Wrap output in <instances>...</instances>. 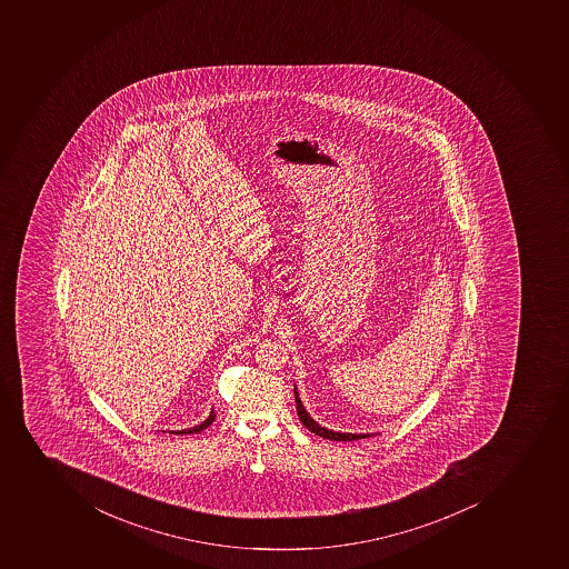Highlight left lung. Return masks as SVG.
Instances as JSON below:
<instances>
[{"instance_id": "8db88e82", "label": "left lung", "mask_w": 569, "mask_h": 569, "mask_svg": "<svg viewBox=\"0 0 569 569\" xmlns=\"http://www.w3.org/2000/svg\"><path fill=\"white\" fill-rule=\"evenodd\" d=\"M295 399H297V411L298 417H300L301 423L309 429L310 432H315L318 437L327 438V440L333 441H352L359 440V438H368L370 435H356V432H339V431H330V429L321 428L320 423L316 422L310 418V415L307 413L306 408L301 405L300 395H298L297 386H295Z\"/></svg>"}]
</instances>
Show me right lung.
I'll return each mask as SVG.
<instances>
[{"instance_id": "obj_1", "label": "right lung", "mask_w": 569, "mask_h": 569, "mask_svg": "<svg viewBox=\"0 0 569 569\" xmlns=\"http://www.w3.org/2000/svg\"><path fill=\"white\" fill-rule=\"evenodd\" d=\"M216 420V413L210 411V417L204 420V422L199 423V426H193V428L181 429V431H170L172 435H192V432H201L202 429H207L210 423Z\"/></svg>"}]
</instances>
